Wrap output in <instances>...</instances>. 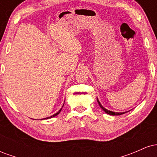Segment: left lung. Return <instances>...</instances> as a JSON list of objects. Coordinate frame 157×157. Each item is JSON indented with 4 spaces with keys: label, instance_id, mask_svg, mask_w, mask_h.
<instances>
[{
    "label": "left lung",
    "instance_id": "obj_1",
    "mask_svg": "<svg viewBox=\"0 0 157 157\" xmlns=\"http://www.w3.org/2000/svg\"><path fill=\"white\" fill-rule=\"evenodd\" d=\"M97 102H98V103H99V105H100V107L101 108V109H102V110H103V111H105V113H109V114H110V115H113V116H114V115H121V114H123V113H125V112H122V113H117V112H113V111H109V110H107V109H105V108H104V107H102L101 104H100V102H99L98 99H97Z\"/></svg>",
    "mask_w": 157,
    "mask_h": 157
}]
</instances>
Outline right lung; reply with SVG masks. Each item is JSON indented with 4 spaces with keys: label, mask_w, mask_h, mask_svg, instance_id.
Masks as SVG:
<instances>
[{
    "label": "right lung",
    "mask_w": 157,
    "mask_h": 157,
    "mask_svg": "<svg viewBox=\"0 0 157 157\" xmlns=\"http://www.w3.org/2000/svg\"><path fill=\"white\" fill-rule=\"evenodd\" d=\"M63 105H64V104H63ZM61 110H62V108H61V109H60V111H58V112H57V113H55V114H54V115H52V116H51V117H47V118H45V119H49V118L54 117L57 116V114H59V113H60V111H61Z\"/></svg>",
    "instance_id": "add662e5"
}]
</instances>
